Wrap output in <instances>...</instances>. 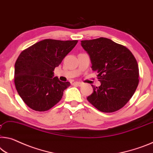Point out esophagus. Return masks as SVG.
<instances>
[{
	"label": "esophagus",
	"instance_id": "34e87169",
	"mask_svg": "<svg viewBox=\"0 0 153 153\" xmlns=\"http://www.w3.org/2000/svg\"><path fill=\"white\" fill-rule=\"evenodd\" d=\"M74 85H77V86H82L83 85V83H81V82H74Z\"/></svg>",
	"mask_w": 153,
	"mask_h": 153
}]
</instances>
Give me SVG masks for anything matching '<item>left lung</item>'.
Masks as SVG:
<instances>
[{"mask_svg": "<svg viewBox=\"0 0 153 153\" xmlns=\"http://www.w3.org/2000/svg\"><path fill=\"white\" fill-rule=\"evenodd\" d=\"M81 46L90 55L91 68L96 71L101 85L94 87L87 99L105 113L123 108L135 93L139 84V68L135 57L126 46L111 39L82 40Z\"/></svg>", "mask_w": 153, "mask_h": 153, "instance_id": "8db88e82", "label": "left lung"}]
</instances>
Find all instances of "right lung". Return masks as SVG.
Listing matches in <instances>:
<instances>
[{
	"label": "right lung",
	"mask_w": 153,
	"mask_h": 153,
	"mask_svg": "<svg viewBox=\"0 0 153 153\" xmlns=\"http://www.w3.org/2000/svg\"><path fill=\"white\" fill-rule=\"evenodd\" d=\"M77 42L46 39L20 54L15 63L14 83L18 94L30 109L48 111L62 99L70 83L54 77L53 71Z\"/></svg>",
	"instance_id": "add662e5"
}]
</instances>
